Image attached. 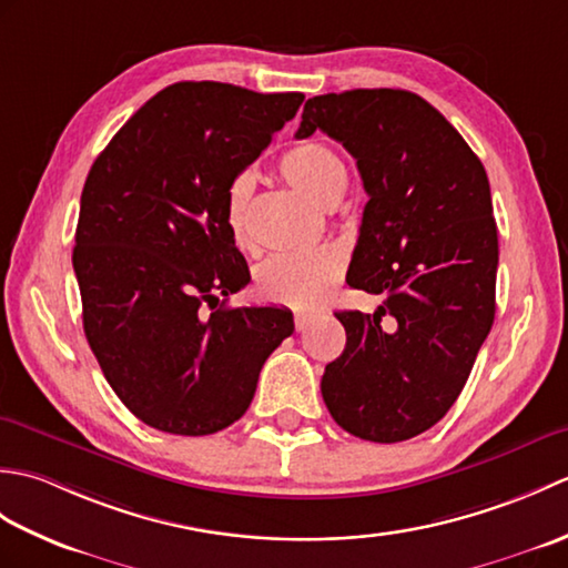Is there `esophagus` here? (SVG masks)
<instances>
[{"instance_id": "34e87169", "label": "esophagus", "mask_w": 568, "mask_h": 568, "mask_svg": "<svg viewBox=\"0 0 568 568\" xmlns=\"http://www.w3.org/2000/svg\"><path fill=\"white\" fill-rule=\"evenodd\" d=\"M312 320H315V312L297 310V312H295V329H297V332H303V329L307 327V324H310Z\"/></svg>"}]
</instances>
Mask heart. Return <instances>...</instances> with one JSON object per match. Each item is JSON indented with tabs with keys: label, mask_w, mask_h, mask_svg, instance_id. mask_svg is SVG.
<instances>
[{
	"label": "heart",
	"mask_w": 568,
	"mask_h": 568,
	"mask_svg": "<svg viewBox=\"0 0 568 568\" xmlns=\"http://www.w3.org/2000/svg\"><path fill=\"white\" fill-rule=\"evenodd\" d=\"M281 175L317 204H334L344 195L348 171L342 153L324 141H300L281 155ZM256 180L236 173L224 190V224L239 248H251V204ZM344 271V253L336 246L275 253L253 273V287L263 300L307 307L327 295Z\"/></svg>",
	"instance_id": "1"
}]
</instances>
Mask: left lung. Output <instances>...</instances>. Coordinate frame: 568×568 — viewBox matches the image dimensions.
<instances>
[{
  "mask_svg": "<svg viewBox=\"0 0 568 568\" xmlns=\"http://www.w3.org/2000/svg\"><path fill=\"white\" fill-rule=\"evenodd\" d=\"M354 155L368 202L346 283L381 295L373 315L336 312L346 329L322 397L358 439L427 432L464 390L496 317L498 226L484 163L407 90H348L305 102L315 131Z\"/></svg>",
  "mask_w": 568,
  "mask_h": 568,
  "instance_id": "1",
  "label": "left lung"
}]
</instances>
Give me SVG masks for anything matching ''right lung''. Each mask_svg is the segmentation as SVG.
<instances>
[{
    "label": "right lung",
    "instance_id": "add662e5",
    "mask_svg": "<svg viewBox=\"0 0 568 568\" xmlns=\"http://www.w3.org/2000/svg\"><path fill=\"white\" fill-rule=\"evenodd\" d=\"M303 100L175 82L90 168L72 248L82 327L119 400L153 429L202 437L232 425L295 329L281 307H224L251 281L224 190Z\"/></svg>",
    "mask_w": 568,
    "mask_h": 568
}]
</instances>
